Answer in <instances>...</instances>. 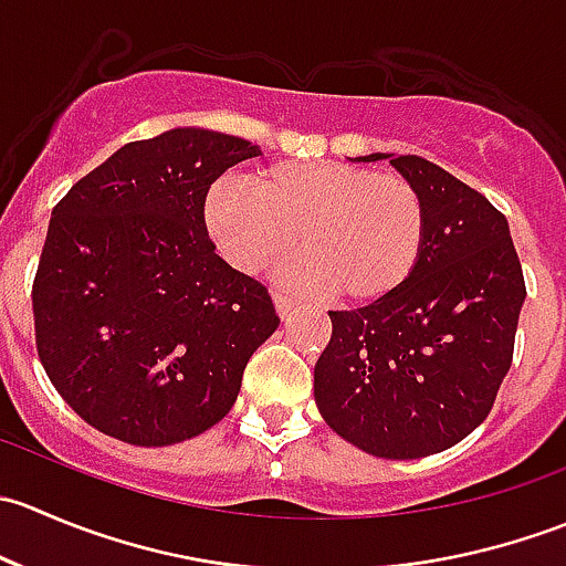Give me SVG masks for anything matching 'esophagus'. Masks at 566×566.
Instances as JSON below:
<instances>
[{
    "label": "esophagus",
    "mask_w": 566,
    "mask_h": 566,
    "mask_svg": "<svg viewBox=\"0 0 566 566\" xmlns=\"http://www.w3.org/2000/svg\"><path fill=\"white\" fill-rule=\"evenodd\" d=\"M273 304H276V312H279V315H282V317H287L290 312L295 310V301L290 298V295L279 293V290H276V293H273Z\"/></svg>",
    "instance_id": "1"
}]
</instances>
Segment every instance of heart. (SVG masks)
<instances>
[{
  "mask_svg": "<svg viewBox=\"0 0 566 566\" xmlns=\"http://www.w3.org/2000/svg\"><path fill=\"white\" fill-rule=\"evenodd\" d=\"M205 221L241 271H262L287 249H304L284 276L345 304H369L402 287L419 265L427 208L402 175L345 161H284L256 169L254 188L221 180Z\"/></svg>",
  "mask_w": 566,
  "mask_h": 566,
  "instance_id": "obj_1",
  "label": "heart"
}]
</instances>
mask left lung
Instances as JSON below:
<instances>
[{
    "instance_id": "obj_1",
    "label": "left lung",
    "mask_w": 566,
    "mask_h": 566,
    "mask_svg": "<svg viewBox=\"0 0 566 566\" xmlns=\"http://www.w3.org/2000/svg\"><path fill=\"white\" fill-rule=\"evenodd\" d=\"M389 158L419 188L427 238L402 287L328 312L315 402L331 430L367 454L416 460L471 436L493 410L515 353L526 282L504 213L419 156Z\"/></svg>"
}]
</instances>
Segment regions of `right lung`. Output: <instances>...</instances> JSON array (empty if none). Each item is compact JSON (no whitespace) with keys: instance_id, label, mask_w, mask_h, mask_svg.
Masks as SVG:
<instances>
[{"instance_id":"add662e5","label":"right lung","mask_w":566,"mask_h":566,"mask_svg":"<svg viewBox=\"0 0 566 566\" xmlns=\"http://www.w3.org/2000/svg\"><path fill=\"white\" fill-rule=\"evenodd\" d=\"M260 156L175 128L130 142L51 210L32 312L60 397L134 447H169L230 413L251 353L279 328L268 287L216 254L205 197Z\"/></svg>"}]
</instances>
